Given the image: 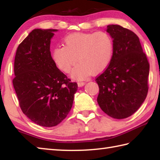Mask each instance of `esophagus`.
<instances>
[{
	"label": "esophagus",
	"mask_w": 160,
	"mask_h": 160,
	"mask_svg": "<svg viewBox=\"0 0 160 160\" xmlns=\"http://www.w3.org/2000/svg\"><path fill=\"white\" fill-rule=\"evenodd\" d=\"M85 85V82H78V87H80V88H81V87H83Z\"/></svg>",
	"instance_id": "1"
}]
</instances>
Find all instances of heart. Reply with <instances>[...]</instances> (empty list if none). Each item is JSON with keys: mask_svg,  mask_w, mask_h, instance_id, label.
Listing matches in <instances>:
<instances>
[{"mask_svg": "<svg viewBox=\"0 0 160 160\" xmlns=\"http://www.w3.org/2000/svg\"><path fill=\"white\" fill-rule=\"evenodd\" d=\"M64 44L53 48L52 58L58 68L65 72L70 71L78 59L79 63L70 73L74 80H82L92 72L100 73L112 59L113 42L105 32L70 34L64 39Z\"/></svg>", "mask_w": 160, "mask_h": 160, "instance_id": "obj_1", "label": "heart"}]
</instances>
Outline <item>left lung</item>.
Wrapping results in <instances>:
<instances>
[{"label": "left lung", "instance_id": "8db88e82", "mask_svg": "<svg viewBox=\"0 0 160 160\" xmlns=\"http://www.w3.org/2000/svg\"><path fill=\"white\" fill-rule=\"evenodd\" d=\"M113 42L109 66L95 80L99 85V106L113 118L129 117L141 106L148 92L150 64L138 37L117 25L107 26Z\"/></svg>", "mask_w": 160, "mask_h": 160}]
</instances>
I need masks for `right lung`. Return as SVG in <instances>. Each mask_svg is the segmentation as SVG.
<instances>
[{
  "label": "right lung",
  "instance_id": "1",
  "mask_svg": "<svg viewBox=\"0 0 160 160\" xmlns=\"http://www.w3.org/2000/svg\"><path fill=\"white\" fill-rule=\"evenodd\" d=\"M58 29H35L18 46L12 80L22 112L37 125L53 127L70 112L78 84L70 82L51 55Z\"/></svg>",
  "mask_w": 160,
  "mask_h": 160
}]
</instances>
